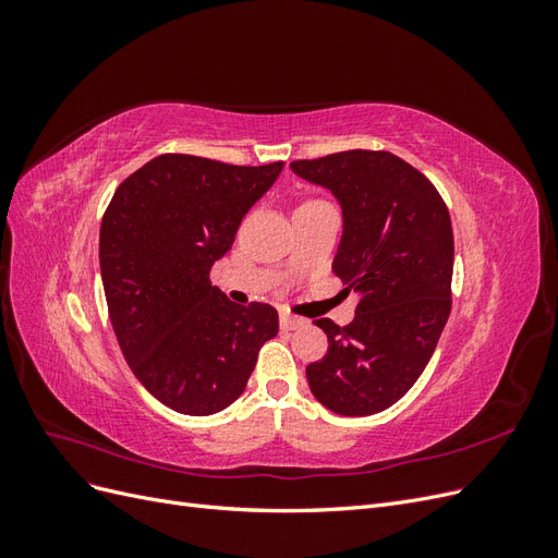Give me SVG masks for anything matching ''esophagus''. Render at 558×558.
<instances>
[{
    "mask_svg": "<svg viewBox=\"0 0 558 558\" xmlns=\"http://www.w3.org/2000/svg\"><path fill=\"white\" fill-rule=\"evenodd\" d=\"M279 324H281L283 330H295V328L307 326V320L302 318V316H293V314H289V312H281V314H279Z\"/></svg>",
    "mask_w": 558,
    "mask_h": 558,
    "instance_id": "1",
    "label": "esophagus"
}]
</instances>
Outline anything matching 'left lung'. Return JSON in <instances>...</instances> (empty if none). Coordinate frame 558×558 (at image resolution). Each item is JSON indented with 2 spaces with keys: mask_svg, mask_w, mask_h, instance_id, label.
Wrapping results in <instances>:
<instances>
[{
  "mask_svg": "<svg viewBox=\"0 0 558 558\" xmlns=\"http://www.w3.org/2000/svg\"><path fill=\"white\" fill-rule=\"evenodd\" d=\"M291 170L340 202L332 272L361 293L349 326L314 320L328 335V353L307 365L310 388L335 414H377L414 386L449 318V209L424 174L388 150H342L295 160Z\"/></svg>",
  "mask_w": 558,
  "mask_h": 558,
  "instance_id": "1",
  "label": "left lung"
}]
</instances>
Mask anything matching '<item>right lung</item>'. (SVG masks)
Returning <instances> with one entry per match:
<instances>
[{
  "label": "right lung",
  "instance_id": "obj_1",
  "mask_svg": "<svg viewBox=\"0 0 558 558\" xmlns=\"http://www.w3.org/2000/svg\"><path fill=\"white\" fill-rule=\"evenodd\" d=\"M281 170L165 154L118 185L105 211L99 267L116 340L146 391L179 414L238 400L279 330L275 307L234 305L209 272Z\"/></svg>",
  "mask_w": 558,
  "mask_h": 558
}]
</instances>
